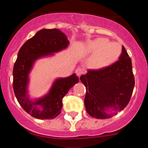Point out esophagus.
<instances>
[{
    "instance_id": "esophagus-1",
    "label": "esophagus",
    "mask_w": 148,
    "mask_h": 148,
    "mask_svg": "<svg viewBox=\"0 0 148 148\" xmlns=\"http://www.w3.org/2000/svg\"><path fill=\"white\" fill-rule=\"evenodd\" d=\"M75 72L78 77H80L82 74H84V69L83 68H82V67H78V68L76 69Z\"/></svg>"
}]
</instances>
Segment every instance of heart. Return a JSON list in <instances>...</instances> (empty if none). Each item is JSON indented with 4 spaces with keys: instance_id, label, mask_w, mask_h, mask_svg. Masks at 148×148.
<instances>
[{
    "instance_id": "1",
    "label": "heart",
    "mask_w": 148,
    "mask_h": 148,
    "mask_svg": "<svg viewBox=\"0 0 148 148\" xmlns=\"http://www.w3.org/2000/svg\"><path fill=\"white\" fill-rule=\"evenodd\" d=\"M89 49L95 53L90 59V64L100 68L115 60L120 53L121 48L117 43H109L106 38H99L89 44Z\"/></svg>"
}]
</instances>
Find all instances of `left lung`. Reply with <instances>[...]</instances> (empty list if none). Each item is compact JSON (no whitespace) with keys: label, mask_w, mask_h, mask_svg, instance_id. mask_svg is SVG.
<instances>
[{"label":"left lung","mask_w":148,"mask_h":148,"mask_svg":"<svg viewBox=\"0 0 148 148\" xmlns=\"http://www.w3.org/2000/svg\"><path fill=\"white\" fill-rule=\"evenodd\" d=\"M80 80L86 89L84 105L89 115L97 119H107L123 110L130 100L135 77L132 61L122 46L119 59L112 64L99 69H89ZM114 114H107L108 108Z\"/></svg>","instance_id":"obj_1"}]
</instances>
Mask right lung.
Segmentation results:
<instances>
[{
  "mask_svg": "<svg viewBox=\"0 0 148 148\" xmlns=\"http://www.w3.org/2000/svg\"><path fill=\"white\" fill-rule=\"evenodd\" d=\"M69 44L66 36L60 30L41 29L21 46L13 70V88L22 108L32 117L39 120L53 119L62 108V99L70 88L79 82L75 74L57 79L49 93L36 100L28 96V74L36 60L66 49Z\"/></svg>",
  "mask_w": 148,
  "mask_h": 148,
  "instance_id": "obj_1",
  "label": "right lung"
}]
</instances>
